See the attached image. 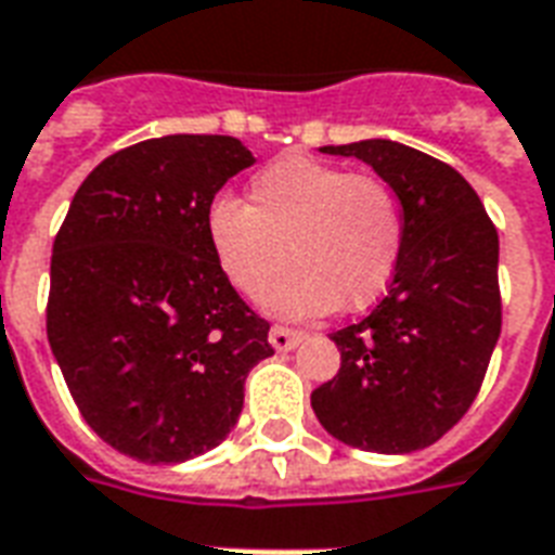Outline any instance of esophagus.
Masks as SVG:
<instances>
[{
	"instance_id": "obj_1",
	"label": "esophagus",
	"mask_w": 555,
	"mask_h": 555,
	"mask_svg": "<svg viewBox=\"0 0 555 555\" xmlns=\"http://www.w3.org/2000/svg\"><path fill=\"white\" fill-rule=\"evenodd\" d=\"M304 339L301 331H293V327H283V324H274L269 331V341H272L274 351H293L295 345Z\"/></svg>"
}]
</instances>
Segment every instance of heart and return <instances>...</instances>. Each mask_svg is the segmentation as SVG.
<instances>
[{
	"label": "heart",
	"instance_id": "b5f03b06",
	"mask_svg": "<svg viewBox=\"0 0 555 555\" xmlns=\"http://www.w3.org/2000/svg\"><path fill=\"white\" fill-rule=\"evenodd\" d=\"M251 204H210L207 236L236 293L257 298L286 266L266 307L289 319L365 310L389 289L403 248L398 193L380 175L286 154L251 178Z\"/></svg>",
	"mask_w": 555,
	"mask_h": 555
}]
</instances>
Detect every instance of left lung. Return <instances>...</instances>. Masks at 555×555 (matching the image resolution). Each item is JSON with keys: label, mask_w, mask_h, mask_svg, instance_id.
<instances>
[{"label": "left lung", "mask_w": 555, "mask_h": 555, "mask_svg": "<svg viewBox=\"0 0 555 555\" xmlns=\"http://www.w3.org/2000/svg\"><path fill=\"white\" fill-rule=\"evenodd\" d=\"M322 152L360 157L398 193L403 248L386 298L331 333L341 365L310 403L351 448L421 451L468 412L498 345V228L474 186L418 149L360 140Z\"/></svg>", "instance_id": "1"}]
</instances>
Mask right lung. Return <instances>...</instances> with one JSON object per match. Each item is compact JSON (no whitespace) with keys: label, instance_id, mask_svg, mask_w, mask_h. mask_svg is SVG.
I'll return each mask as SVG.
<instances>
[{"label":"right lung","instance_id":"right-lung-1","mask_svg":"<svg viewBox=\"0 0 555 555\" xmlns=\"http://www.w3.org/2000/svg\"><path fill=\"white\" fill-rule=\"evenodd\" d=\"M251 164L236 137L143 140L87 175L57 231L49 345L87 424L131 460L216 448L274 353L207 236L216 193Z\"/></svg>","mask_w":555,"mask_h":555}]
</instances>
